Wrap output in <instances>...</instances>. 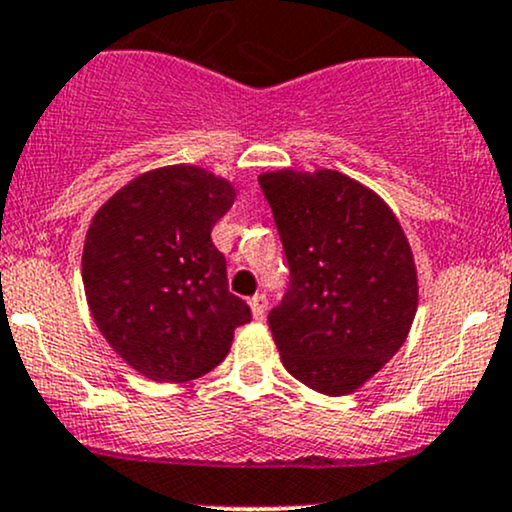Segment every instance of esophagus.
<instances>
[{
  "mask_svg": "<svg viewBox=\"0 0 512 512\" xmlns=\"http://www.w3.org/2000/svg\"><path fill=\"white\" fill-rule=\"evenodd\" d=\"M250 311H252V318L255 320H262L267 313V296L265 294H255L250 299Z\"/></svg>",
  "mask_w": 512,
  "mask_h": 512,
  "instance_id": "obj_1",
  "label": "esophagus"
}]
</instances>
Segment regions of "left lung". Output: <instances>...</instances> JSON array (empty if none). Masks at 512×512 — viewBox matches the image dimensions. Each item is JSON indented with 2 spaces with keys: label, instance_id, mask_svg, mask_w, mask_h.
<instances>
[{
  "label": "left lung",
  "instance_id": "1",
  "mask_svg": "<svg viewBox=\"0 0 512 512\" xmlns=\"http://www.w3.org/2000/svg\"><path fill=\"white\" fill-rule=\"evenodd\" d=\"M291 284L269 311L286 372L325 396L367 384L418 311L413 250L379 194L338 170L262 172Z\"/></svg>",
  "mask_w": 512,
  "mask_h": 512
}]
</instances>
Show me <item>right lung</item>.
<instances>
[{
  "mask_svg": "<svg viewBox=\"0 0 512 512\" xmlns=\"http://www.w3.org/2000/svg\"><path fill=\"white\" fill-rule=\"evenodd\" d=\"M235 187L199 165L138 174L89 223L87 306L111 350L145 379L182 384L211 372L250 308L228 291L211 228Z\"/></svg>",
  "mask_w": 512,
  "mask_h": 512,
  "instance_id": "1",
  "label": "right lung"
}]
</instances>
